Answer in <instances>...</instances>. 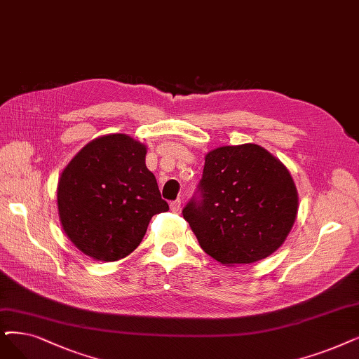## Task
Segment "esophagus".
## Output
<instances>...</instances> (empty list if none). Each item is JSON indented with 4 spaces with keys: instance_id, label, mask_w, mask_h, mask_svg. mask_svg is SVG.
<instances>
[{
    "instance_id": "34e87169",
    "label": "esophagus",
    "mask_w": 359,
    "mask_h": 359,
    "mask_svg": "<svg viewBox=\"0 0 359 359\" xmlns=\"http://www.w3.org/2000/svg\"><path fill=\"white\" fill-rule=\"evenodd\" d=\"M170 210L172 212H178L181 209V198H177V200H172L170 202Z\"/></svg>"
}]
</instances>
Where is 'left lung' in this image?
Listing matches in <instances>:
<instances>
[{"label": "left lung", "mask_w": 359, "mask_h": 359, "mask_svg": "<svg viewBox=\"0 0 359 359\" xmlns=\"http://www.w3.org/2000/svg\"><path fill=\"white\" fill-rule=\"evenodd\" d=\"M296 213L290 172L256 144L208 153L202 180L182 209L202 249L225 265L252 264L274 253Z\"/></svg>", "instance_id": "obj_1"}]
</instances>
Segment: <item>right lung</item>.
<instances>
[{"label": "right lung", "mask_w": 359, "mask_h": 359, "mask_svg": "<svg viewBox=\"0 0 359 359\" xmlns=\"http://www.w3.org/2000/svg\"><path fill=\"white\" fill-rule=\"evenodd\" d=\"M57 203L70 241L106 262L130 255L153 215L169 210L146 166V147L125 134L98 137L70 161Z\"/></svg>", "instance_id": "1"}]
</instances>
